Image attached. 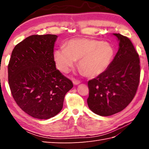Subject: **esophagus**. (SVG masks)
<instances>
[{
  "label": "esophagus",
  "mask_w": 149,
  "mask_h": 149,
  "mask_svg": "<svg viewBox=\"0 0 149 149\" xmlns=\"http://www.w3.org/2000/svg\"><path fill=\"white\" fill-rule=\"evenodd\" d=\"M73 83H74V85H77L81 83L80 81H78V80H76V79H74V81H73Z\"/></svg>",
  "instance_id": "obj_1"
}]
</instances>
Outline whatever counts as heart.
Segmentation results:
<instances>
[{
	"label": "heart",
	"mask_w": 149,
	"mask_h": 149,
	"mask_svg": "<svg viewBox=\"0 0 149 149\" xmlns=\"http://www.w3.org/2000/svg\"><path fill=\"white\" fill-rule=\"evenodd\" d=\"M66 47L54 53V60L60 71L67 73L79 60V68L85 75L94 77L102 74L111 63L115 49L109 43L89 38L68 40Z\"/></svg>",
	"instance_id": "obj_1"
}]
</instances>
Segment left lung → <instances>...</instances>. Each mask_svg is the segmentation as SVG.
I'll return each instance as SVG.
<instances>
[{
    "label": "left lung",
    "instance_id": "obj_1",
    "mask_svg": "<svg viewBox=\"0 0 149 149\" xmlns=\"http://www.w3.org/2000/svg\"><path fill=\"white\" fill-rule=\"evenodd\" d=\"M119 49L106 70L88 83L89 108L97 115L107 116L121 111L134 97L140 83V58L127 37L113 34Z\"/></svg>",
    "mask_w": 149,
    "mask_h": 149
}]
</instances>
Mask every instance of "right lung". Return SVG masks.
I'll return each mask as SVG.
<instances>
[{"label": "right lung", "mask_w": 149, "mask_h": 149, "mask_svg": "<svg viewBox=\"0 0 149 149\" xmlns=\"http://www.w3.org/2000/svg\"><path fill=\"white\" fill-rule=\"evenodd\" d=\"M58 36L32 35L18 43L8 64V82L17 105L38 119L61 111L72 82L56 68L54 47Z\"/></svg>", "instance_id": "add662e5"}]
</instances>
